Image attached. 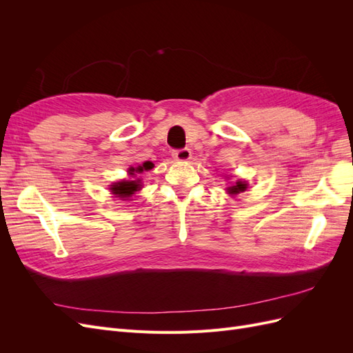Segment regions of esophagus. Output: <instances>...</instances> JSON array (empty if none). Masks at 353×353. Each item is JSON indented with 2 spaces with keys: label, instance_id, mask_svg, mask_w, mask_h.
I'll return each mask as SVG.
<instances>
[{
  "label": "esophagus",
  "instance_id": "1",
  "mask_svg": "<svg viewBox=\"0 0 353 353\" xmlns=\"http://www.w3.org/2000/svg\"><path fill=\"white\" fill-rule=\"evenodd\" d=\"M172 156L175 160H179V162H187L191 157V152L190 148H178V150L172 152Z\"/></svg>",
  "mask_w": 353,
  "mask_h": 353
}]
</instances>
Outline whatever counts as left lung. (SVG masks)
Here are the masks:
<instances>
[{
    "label": "left lung",
    "mask_w": 353,
    "mask_h": 353,
    "mask_svg": "<svg viewBox=\"0 0 353 353\" xmlns=\"http://www.w3.org/2000/svg\"><path fill=\"white\" fill-rule=\"evenodd\" d=\"M245 188H248V185H245L244 183H241V181H239V183H236V185H232L228 188V191L231 194H237L240 193V191H244Z\"/></svg>",
    "instance_id": "obj_1"
}]
</instances>
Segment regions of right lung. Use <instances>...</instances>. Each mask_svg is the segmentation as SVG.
<instances>
[{
	"label": "right lung",
	"instance_id": "1",
	"mask_svg": "<svg viewBox=\"0 0 353 353\" xmlns=\"http://www.w3.org/2000/svg\"><path fill=\"white\" fill-rule=\"evenodd\" d=\"M153 168L152 162H145L143 163V166H138V168H131L130 169V174L134 176L135 172H143V170H148ZM140 184H138V181H121V183H116L114 185H112V191L113 194H117V197H130L131 194H134L135 191L140 190Z\"/></svg>",
	"mask_w": 353,
	"mask_h": 353
}]
</instances>
